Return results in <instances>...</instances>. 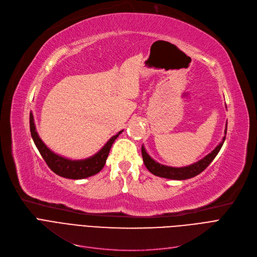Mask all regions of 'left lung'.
<instances>
[{"label":"left lung","instance_id":"left-lung-1","mask_svg":"<svg viewBox=\"0 0 257 257\" xmlns=\"http://www.w3.org/2000/svg\"><path fill=\"white\" fill-rule=\"evenodd\" d=\"M227 133V125H226L225 130V135ZM225 141V137L223 138V141L213 150L212 153L207 155L205 158L200 160L199 162L195 163L191 166H187V167H182V168H174V167H168V166H164L159 164L158 162L154 161L152 158H150L147 153L145 152L144 147L142 146L141 148V153L143 157V162L146 166V168L152 172L153 174L164 177V178H169V179H177V180H183V179H188L192 178L196 175H198L201 173L207 166L212 163V161L216 158L218 153L220 152V149Z\"/></svg>","mask_w":257,"mask_h":257}]
</instances>
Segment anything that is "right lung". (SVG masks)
I'll use <instances>...</instances> for the list:
<instances>
[{
    "mask_svg": "<svg viewBox=\"0 0 257 257\" xmlns=\"http://www.w3.org/2000/svg\"><path fill=\"white\" fill-rule=\"evenodd\" d=\"M30 131H31V136L36 147L38 148L41 157L47 163L50 169L60 176L70 179H82L98 173L103 168L112 144L117 139L118 136L122 133V131H120L117 135L113 136L107 142V144L93 157L81 161H71L54 154L44 145V143L39 138L37 132L35 131L34 118L32 113H30Z\"/></svg>",
    "mask_w": 257,
    "mask_h": 257,
    "instance_id": "obj_1",
    "label": "right lung"
}]
</instances>
